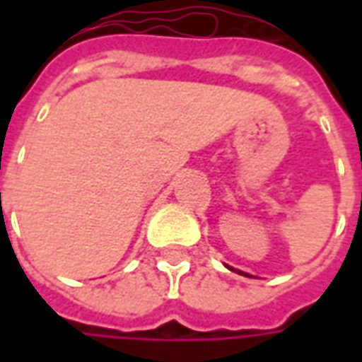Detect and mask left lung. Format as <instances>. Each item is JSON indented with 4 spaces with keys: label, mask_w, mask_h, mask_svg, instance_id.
Masks as SVG:
<instances>
[{
    "label": "left lung",
    "mask_w": 362,
    "mask_h": 362,
    "mask_svg": "<svg viewBox=\"0 0 362 362\" xmlns=\"http://www.w3.org/2000/svg\"><path fill=\"white\" fill-rule=\"evenodd\" d=\"M230 269H233V267H230ZM233 272H236V269H233ZM240 273V275H248V273H243V272H238ZM248 277H250V275H248Z\"/></svg>",
    "instance_id": "1"
}]
</instances>
